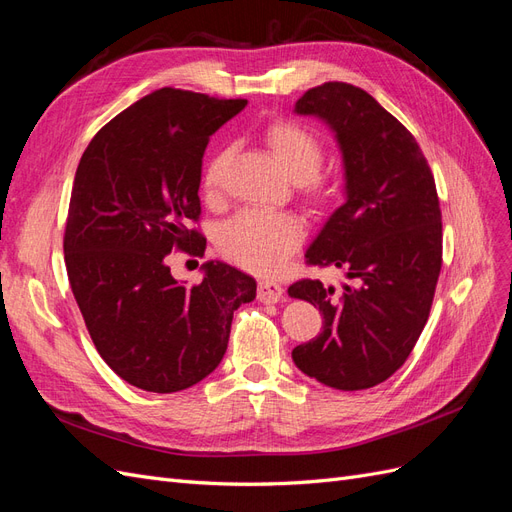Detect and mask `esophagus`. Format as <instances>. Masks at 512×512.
I'll return each mask as SVG.
<instances>
[{"label": "esophagus", "mask_w": 512, "mask_h": 512, "mask_svg": "<svg viewBox=\"0 0 512 512\" xmlns=\"http://www.w3.org/2000/svg\"><path fill=\"white\" fill-rule=\"evenodd\" d=\"M282 294H284V288L273 280H262L258 284V301L260 303H277L282 299Z\"/></svg>", "instance_id": "obj_1"}]
</instances>
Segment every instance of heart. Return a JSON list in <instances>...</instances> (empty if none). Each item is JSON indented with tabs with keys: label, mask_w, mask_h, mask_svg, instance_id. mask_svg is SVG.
Segmentation results:
<instances>
[{
	"label": "heart",
	"mask_w": 512,
	"mask_h": 512,
	"mask_svg": "<svg viewBox=\"0 0 512 512\" xmlns=\"http://www.w3.org/2000/svg\"><path fill=\"white\" fill-rule=\"evenodd\" d=\"M265 141L284 173L301 185L309 203H324L327 190L314 177L324 160L322 138L297 121H275L265 130ZM228 151L222 149L209 160L203 173L207 198H218L222 170ZM303 239V224L288 213L250 209L228 220L220 230V252L235 265L258 273H277Z\"/></svg>",
	"instance_id": "heart-1"
}]
</instances>
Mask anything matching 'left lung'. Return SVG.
<instances>
[{
  "label": "left lung",
  "mask_w": 512,
  "mask_h": 512,
  "mask_svg": "<svg viewBox=\"0 0 512 512\" xmlns=\"http://www.w3.org/2000/svg\"><path fill=\"white\" fill-rule=\"evenodd\" d=\"M294 113L333 130L346 179V203L329 215L305 258L354 284L301 280L288 288L324 316L322 333L294 348L292 361L333 389H371L406 363L429 318L442 267L436 181L416 138L361 87L318 85Z\"/></svg>",
  "instance_id": "left-lung-1"
}]
</instances>
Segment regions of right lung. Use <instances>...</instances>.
Wrapping results in <instances>:
<instances>
[{"instance_id": "1", "label": "right lung", "mask_w": 512, "mask_h": 512, "mask_svg": "<svg viewBox=\"0 0 512 512\" xmlns=\"http://www.w3.org/2000/svg\"><path fill=\"white\" fill-rule=\"evenodd\" d=\"M173 87L128 106L91 138L72 185L64 254L87 331L106 365L149 393L207 378L228 348L232 314L256 299V280L209 260L185 286L173 250L203 256L188 228L200 215V168L209 136L245 108Z\"/></svg>"}]
</instances>
